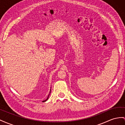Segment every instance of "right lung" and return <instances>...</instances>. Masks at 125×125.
<instances>
[{
	"label": "right lung",
	"mask_w": 125,
	"mask_h": 125,
	"mask_svg": "<svg viewBox=\"0 0 125 125\" xmlns=\"http://www.w3.org/2000/svg\"><path fill=\"white\" fill-rule=\"evenodd\" d=\"M50 93H51V90H50ZM49 95H50V94H49V95H48V97H47V99H46V100H44V101H42V102H45V101H46V100H47V99H49Z\"/></svg>",
	"instance_id": "1"
}]
</instances>
